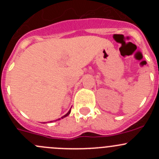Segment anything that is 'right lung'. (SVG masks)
Segmentation results:
<instances>
[{"mask_svg":"<svg viewBox=\"0 0 159 159\" xmlns=\"http://www.w3.org/2000/svg\"><path fill=\"white\" fill-rule=\"evenodd\" d=\"M70 113V110L69 111H68V113H67L66 114V115H64V116L63 117H61V118H65V117H66V116H68V115H69V114ZM61 118H58V119H57V120H60L61 119ZM57 120H56V121H57Z\"/></svg>","mask_w":159,"mask_h":159,"instance_id":"right-lung-1","label":"right lung"}]
</instances>
